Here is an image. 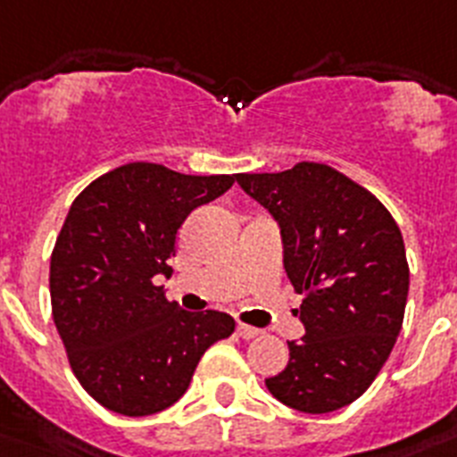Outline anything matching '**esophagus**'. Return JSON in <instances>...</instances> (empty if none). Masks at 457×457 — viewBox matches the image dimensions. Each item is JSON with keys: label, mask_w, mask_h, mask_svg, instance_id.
<instances>
[{"label": "esophagus", "mask_w": 457, "mask_h": 457, "mask_svg": "<svg viewBox=\"0 0 457 457\" xmlns=\"http://www.w3.org/2000/svg\"><path fill=\"white\" fill-rule=\"evenodd\" d=\"M236 334L240 338H245V341H250V338H256L259 337V334H262V331L256 329V327H250V324H245V322H240L236 327Z\"/></svg>", "instance_id": "1"}]
</instances>
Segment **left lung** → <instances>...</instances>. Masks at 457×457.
Returning a JSON list of instances; mask_svg holds the SVG:
<instances>
[{
    "label": "left lung",
    "mask_w": 457,
    "mask_h": 457,
    "mask_svg": "<svg viewBox=\"0 0 457 457\" xmlns=\"http://www.w3.org/2000/svg\"><path fill=\"white\" fill-rule=\"evenodd\" d=\"M282 231L285 270L303 294L301 343L266 387L303 413H329L360 399L390 357L404 322L409 262L387 207L324 163L236 175Z\"/></svg>",
    "instance_id": "obj_1"
}]
</instances>
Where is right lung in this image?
Here are the masks:
<instances>
[{"label": "right lung", "mask_w": 457, "mask_h": 457, "mask_svg": "<svg viewBox=\"0 0 457 457\" xmlns=\"http://www.w3.org/2000/svg\"><path fill=\"white\" fill-rule=\"evenodd\" d=\"M236 175H182L126 163L74 198L51 254V311L70 367L90 397L120 416H152L187 392L212 343L236 329L220 311L168 301L177 231Z\"/></svg>", "instance_id": "right-lung-1"}]
</instances>
